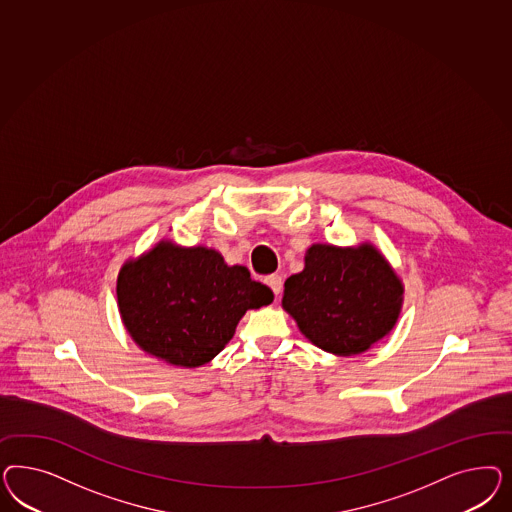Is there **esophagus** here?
<instances>
[{
  "label": "esophagus",
  "mask_w": 512,
  "mask_h": 512,
  "mask_svg": "<svg viewBox=\"0 0 512 512\" xmlns=\"http://www.w3.org/2000/svg\"><path fill=\"white\" fill-rule=\"evenodd\" d=\"M264 281H266V285L272 289L274 295H281V289H283V279H281V276L274 274V276H268Z\"/></svg>",
  "instance_id": "1"
}]
</instances>
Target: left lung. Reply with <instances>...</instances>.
Wrapping results in <instances>:
<instances>
[{
    "label": "left lung",
    "mask_w": 512,
    "mask_h": 512,
    "mask_svg": "<svg viewBox=\"0 0 512 512\" xmlns=\"http://www.w3.org/2000/svg\"><path fill=\"white\" fill-rule=\"evenodd\" d=\"M304 261V270L285 281L281 306L313 345L353 357L394 328L402 310V279L372 244H313Z\"/></svg>",
    "instance_id": "left-lung-1"
}]
</instances>
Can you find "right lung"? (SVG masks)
<instances>
[{"instance_id":"obj_1","label":"right lung","mask_w":512,"mask_h":512,"mask_svg":"<svg viewBox=\"0 0 512 512\" xmlns=\"http://www.w3.org/2000/svg\"><path fill=\"white\" fill-rule=\"evenodd\" d=\"M116 295L125 328L140 349L182 368L210 362L246 311L274 300L246 266H229L216 249L180 248L169 240L122 266Z\"/></svg>"}]
</instances>
